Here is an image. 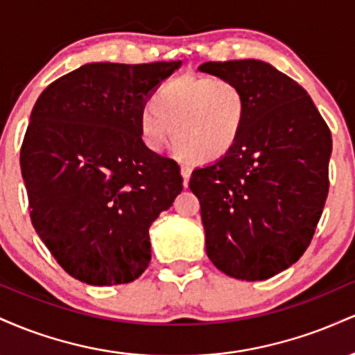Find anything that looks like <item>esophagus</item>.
I'll return each instance as SVG.
<instances>
[{"label": "esophagus", "mask_w": 355, "mask_h": 355, "mask_svg": "<svg viewBox=\"0 0 355 355\" xmlns=\"http://www.w3.org/2000/svg\"><path fill=\"white\" fill-rule=\"evenodd\" d=\"M180 173L183 177V187H189V180H190V175H191L190 165H182L180 166Z\"/></svg>", "instance_id": "obj_1"}]
</instances>
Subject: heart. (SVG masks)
Here are the masks:
<instances>
[{
	"label": "heart",
	"mask_w": 355,
	"mask_h": 355,
	"mask_svg": "<svg viewBox=\"0 0 355 355\" xmlns=\"http://www.w3.org/2000/svg\"><path fill=\"white\" fill-rule=\"evenodd\" d=\"M247 120L243 89L229 78L180 76L164 85L138 118L144 144L162 152L172 141L195 162L225 157L239 144Z\"/></svg>",
	"instance_id": "1"
}]
</instances>
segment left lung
I'll return each instance as SVG.
<instances>
[{
	"label": "left lung",
	"mask_w": 355,
	"mask_h": 355,
	"mask_svg": "<svg viewBox=\"0 0 355 355\" xmlns=\"http://www.w3.org/2000/svg\"><path fill=\"white\" fill-rule=\"evenodd\" d=\"M198 70L235 81L247 98L239 144L191 172L207 255L234 279H270L302 257L319 223L331 130L307 92L270 63L209 61Z\"/></svg>",
	"instance_id": "obj_1"
}]
</instances>
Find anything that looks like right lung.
Returning a JSON list of instances; mask_svg holds the SVG:
<instances>
[{"label":"right lung","instance_id":"1","mask_svg":"<svg viewBox=\"0 0 355 355\" xmlns=\"http://www.w3.org/2000/svg\"><path fill=\"white\" fill-rule=\"evenodd\" d=\"M180 64L88 63L36 100L19 153L31 223L80 282L128 284L148 267V229L183 178L144 144L138 118Z\"/></svg>","mask_w":355,"mask_h":355}]
</instances>
